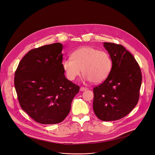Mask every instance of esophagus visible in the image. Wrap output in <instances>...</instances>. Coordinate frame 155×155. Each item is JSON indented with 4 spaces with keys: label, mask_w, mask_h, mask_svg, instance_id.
Returning <instances> with one entry per match:
<instances>
[{
    "label": "esophagus",
    "mask_w": 155,
    "mask_h": 155,
    "mask_svg": "<svg viewBox=\"0 0 155 155\" xmlns=\"http://www.w3.org/2000/svg\"><path fill=\"white\" fill-rule=\"evenodd\" d=\"M87 87H80V91H84L87 90Z\"/></svg>",
    "instance_id": "34e87169"
}]
</instances>
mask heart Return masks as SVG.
<instances>
[{"label":"heart","mask_w":155,"mask_h":155,"mask_svg":"<svg viewBox=\"0 0 155 155\" xmlns=\"http://www.w3.org/2000/svg\"><path fill=\"white\" fill-rule=\"evenodd\" d=\"M71 58L64 59L62 68L67 77L74 80L82 71L84 80L98 83L104 81L112 69V59L105 51L85 47L75 51Z\"/></svg>","instance_id":"obj_1"}]
</instances>
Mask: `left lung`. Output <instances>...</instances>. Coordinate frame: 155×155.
I'll use <instances>...</instances> for the list:
<instances>
[{
	"label": "left lung",
	"instance_id": "1",
	"mask_svg": "<svg viewBox=\"0 0 155 155\" xmlns=\"http://www.w3.org/2000/svg\"><path fill=\"white\" fill-rule=\"evenodd\" d=\"M112 62L105 81L93 89V110L104 121L120 120L137 105L142 83L139 65L132 54L121 45L104 42Z\"/></svg>",
	"mask_w": 155,
	"mask_h": 155
}]
</instances>
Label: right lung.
Here are the masks:
<instances>
[{
    "instance_id": "right-lung-1",
    "label": "right lung",
    "mask_w": 155,
    "mask_h": 155,
    "mask_svg": "<svg viewBox=\"0 0 155 155\" xmlns=\"http://www.w3.org/2000/svg\"><path fill=\"white\" fill-rule=\"evenodd\" d=\"M60 43L30 50L19 62L15 87L22 108L43 124L62 122L71 108L79 86L65 78Z\"/></svg>"
}]
</instances>
